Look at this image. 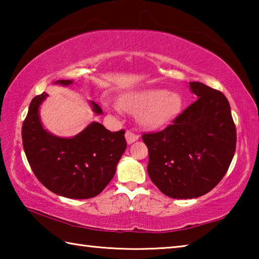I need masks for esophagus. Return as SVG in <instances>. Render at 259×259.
<instances>
[{"mask_svg":"<svg viewBox=\"0 0 259 259\" xmlns=\"http://www.w3.org/2000/svg\"><path fill=\"white\" fill-rule=\"evenodd\" d=\"M138 138H139V136L137 134L133 133V131L128 130L125 133V139H126V143H128V144H133L134 142H136V140H138Z\"/></svg>","mask_w":259,"mask_h":259,"instance_id":"esophagus-1","label":"esophagus"}]
</instances>
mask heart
I'll return each instance as SVG.
<instances>
[{
	"label": "heart",
	"mask_w": 259,
	"mask_h": 259,
	"mask_svg": "<svg viewBox=\"0 0 259 259\" xmlns=\"http://www.w3.org/2000/svg\"><path fill=\"white\" fill-rule=\"evenodd\" d=\"M182 104L179 94L156 88L125 94L119 99V106L131 114H139L140 123L148 129L168 124L181 112Z\"/></svg>",
	"instance_id": "heart-1"
}]
</instances>
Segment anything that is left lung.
I'll use <instances>...</instances> for the list:
<instances>
[{
  "label": "left lung",
  "instance_id": "obj_1",
  "mask_svg": "<svg viewBox=\"0 0 259 259\" xmlns=\"http://www.w3.org/2000/svg\"><path fill=\"white\" fill-rule=\"evenodd\" d=\"M190 88L198 99L164 130L142 137L148 148V176L172 199L207 194L225 176L235 152L229 100L201 82H190Z\"/></svg>",
  "mask_w": 259,
  "mask_h": 259
}]
</instances>
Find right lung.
Returning <instances> with one entry per match:
<instances>
[{"label": "right lung", "mask_w": 259, "mask_h": 259, "mask_svg": "<svg viewBox=\"0 0 259 259\" xmlns=\"http://www.w3.org/2000/svg\"><path fill=\"white\" fill-rule=\"evenodd\" d=\"M61 85L72 80H58ZM47 93L36 96L29 104L21 128L26 157L33 172L48 190L69 199H90L102 193L112 181L126 148L124 130H107L91 122L72 138H61L47 131L41 123L40 108ZM93 111L102 114L99 105L90 102Z\"/></svg>", "instance_id": "1"}]
</instances>
